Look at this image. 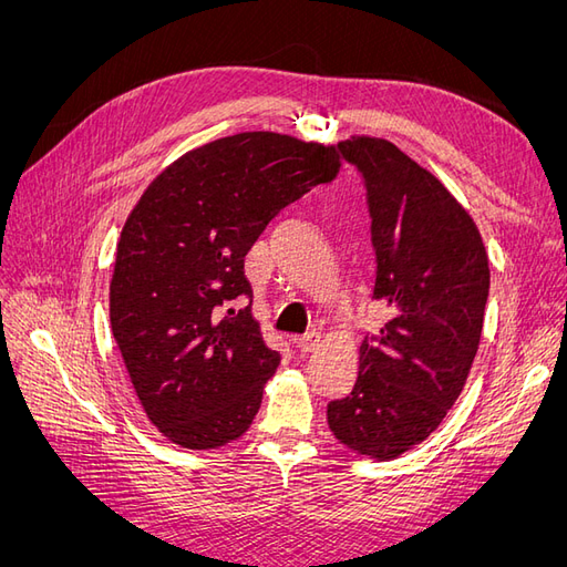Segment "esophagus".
<instances>
[{
    "instance_id": "esophagus-1",
    "label": "esophagus",
    "mask_w": 567,
    "mask_h": 567,
    "mask_svg": "<svg viewBox=\"0 0 567 567\" xmlns=\"http://www.w3.org/2000/svg\"><path fill=\"white\" fill-rule=\"evenodd\" d=\"M319 340H321V336L317 333V331H312V333H305V336H298V338H293V342H296V348L300 350V352H312V350H317V346H319Z\"/></svg>"
}]
</instances>
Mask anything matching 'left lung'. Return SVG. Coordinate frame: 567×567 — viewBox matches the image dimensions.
I'll use <instances>...</instances> for the list:
<instances>
[{
  "label": "left lung",
  "mask_w": 567,
  "mask_h": 567,
  "mask_svg": "<svg viewBox=\"0 0 567 567\" xmlns=\"http://www.w3.org/2000/svg\"><path fill=\"white\" fill-rule=\"evenodd\" d=\"M364 177L381 336L359 346L348 398L326 406L348 450L390 461L416 447L466 385L483 336L489 262L468 210L433 173L381 136L338 144Z\"/></svg>",
  "instance_id": "left-lung-1"
}]
</instances>
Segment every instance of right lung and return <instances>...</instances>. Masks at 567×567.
Here are the masks:
<instances>
[{
	"mask_svg": "<svg viewBox=\"0 0 567 567\" xmlns=\"http://www.w3.org/2000/svg\"><path fill=\"white\" fill-rule=\"evenodd\" d=\"M338 146L241 132L186 151L120 231L111 331L146 419L186 450L241 437L279 367L250 307L244 257L288 203L340 173Z\"/></svg>",
	"mask_w": 567,
	"mask_h": 567,
	"instance_id": "right-lung-1",
	"label": "right lung"
}]
</instances>
